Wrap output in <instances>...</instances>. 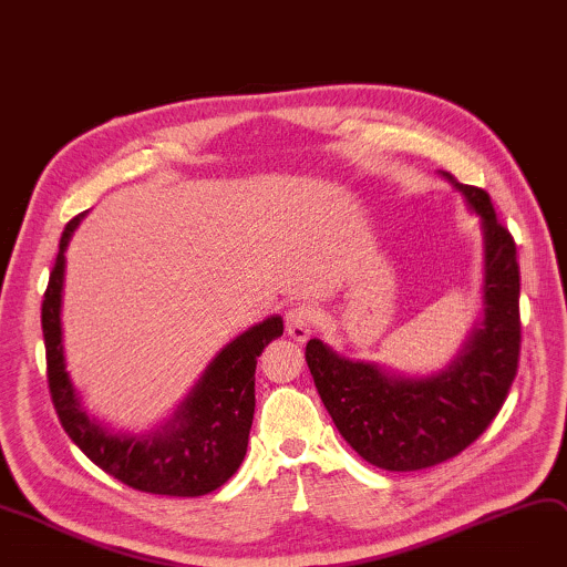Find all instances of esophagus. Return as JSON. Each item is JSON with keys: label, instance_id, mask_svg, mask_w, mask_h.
I'll return each instance as SVG.
<instances>
[{"label": "esophagus", "instance_id": "1", "mask_svg": "<svg viewBox=\"0 0 567 567\" xmlns=\"http://www.w3.org/2000/svg\"><path fill=\"white\" fill-rule=\"evenodd\" d=\"M285 326L289 337H293L296 342H306L312 332L315 326V310L308 306H296L285 315Z\"/></svg>", "mask_w": 567, "mask_h": 567}]
</instances>
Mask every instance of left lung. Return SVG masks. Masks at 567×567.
I'll list each match as a JSON object with an SVG mask.
<instances>
[{
	"instance_id": "8db88e82",
	"label": "left lung",
	"mask_w": 567,
	"mask_h": 567,
	"mask_svg": "<svg viewBox=\"0 0 567 567\" xmlns=\"http://www.w3.org/2000/svg\"><path fill=\"white\" fill-rule=\"evenodd\" d=\"M465 196L483 230V319L440 373L405 379L355 362L310 339L306 360L342 437L381 470L414 472L458 456L497 417L519 360V264L489 196L442 173Z\"/></svg>"
}]
</instances>
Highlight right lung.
<instances>
[{"label": "right lung", "instance_id": "1", "mask_svg": "<svg viewBox=\"0 0 567 567\" xmlns=\"http://www.w3.org/2000/svg\"><path fill=\"white\" fill-rule=\"evenodd\" d=\"M84 214L74 216L61 235L41 315L48 383L61 426L100 470L141 493L166 497L207 495L228 481L246 456L255 412L257 358L264 347L282 334V319L276 315L233 339L209 362L173 417L157 431L147 435L113 433L82 408L63 355L65 250Z\"/></svg>", "mask_w": 567, "mask_h": 567}]
</instances>
